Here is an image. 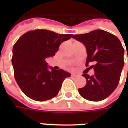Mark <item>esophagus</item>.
<instances>
[{"instance_id": "esophagus-1", "label": "esophagus", "mask_w": 128, "mask_h": 128, "mask_svg": "<svg viewBox=\"0 0 128 128\" xmlns=\"http://www.w3.org/2000/svg\"><path fill=\"white\" fill-rule=\"evenodd\" d=\"M71 76L73 77V78H75V77H77L78 75H76V74H75V73H72V74H71Z\"/></svg>"}]
</instances>
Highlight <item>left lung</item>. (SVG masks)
Returning <instances> with one entry per match:
<instances>
[{
	"instance_id": "8db88e82",
	"label": "left lung",
	"mask_w": 128,
	"mask_h": 128,
	"mask_svg": "<svg viewBox=\"0 0 128 128\" xmlns=\"http://www.w3.org/2000/svg\"><path fill=\"white\" fill-rule=\"evenodd\" d=\"M72 38L86 47V67L90 62L95 63L87 68L88 70L93 68L94 75L90 76L86 72L82 75L86 78V84L78 89L79 93L89 101L104 100L117 87L124 68V48L121 42L116 36L101 29L74 35Z\"/></svg>"
}]
</instances>
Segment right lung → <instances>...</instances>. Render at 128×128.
<instances>
[{
    "label": "right lung",
    "mask_w": 128,
    "mask_h": 128,
    "mask_svg": "<svg viewBox=\"0 0 128 128\" xmlns=\"http://www.w3.org/2000/svg\"><path fill=\"white\" fill-rule=\"evenodd\" d=\"M72 34H58L37 29L23 34L13 47L14 78L26 96L38 102L53 98L58 94L63 81L70 73L48 66L46 59L52 58L62 42Z\"/></svg>",
    "instance_id": "right-lung-1"
}]
</instances>
